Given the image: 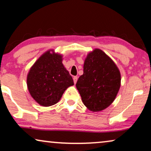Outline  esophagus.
Listing matches in <instances>:
<instances>
[{
	"label": "esophagus",
	"mask_w": 151,
	"mask_h": 151,
	"mask_svg": "<svg viewBox=\"0 0 151 151\" xmlns=\"http://www.w3.org/2000/svg\"><path fill=\"white\" fill-rule=\"evenodd\" d=\"M73 80L74 84H76V82H77V80H78V77H77V76H73Z\"/></svg>",
	"instance_id": "34e87169"
}]
</instances>
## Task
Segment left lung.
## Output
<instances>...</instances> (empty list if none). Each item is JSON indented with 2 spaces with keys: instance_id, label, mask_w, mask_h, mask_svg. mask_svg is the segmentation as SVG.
Here are the masks:
<instances>
[{
  "instance_id": "left-lung-1",
  "label": "left lung",
  "mask_w": 151,
  "mask_h": 151,
  "mask_svg": "<svg viewBox=\"0 0 151 151\" xmlns=\"http://www.w3.org/2000/svg\"><path fill=\"white\" fill-rule=\"evenodd\" d=\"M120 82V73L115 64L104 52L96 49L86 57L84 73L76 85L84 104L96 112L104 110L114 101Z\"/></svg>"
}]
</instances>
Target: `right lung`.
<instances>
[{
    "mask_svg": "<svg viewBox=\"0 0 151 151\" xmlns=\"http://www.w3.org/2000/svg\"><path fill=\"white\" fill-rule=\"evenodd\" d=\"M62 55L44 53L33 67L27 76V87L31 96L44 106L53 105L60 100L65 91L73 85L69 71L62 63Z\"/></svg>",
    "mask_w": 151,
    "mask_h": 151,
    "instance_id": "add662e5",
    "label": "right lung"
}]
</instances>
